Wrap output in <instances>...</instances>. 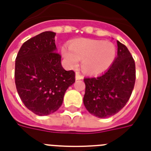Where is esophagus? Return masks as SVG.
Segmentation results:
<instances>
[{
  "label": "esophagus",
  "mask_w": 151,
  "mask_h": 151,
  "mask_svg": "<svg viewBox=\"0 0 151 151\" xmlns=\"http://www.w3.org/2000/svg\"><path fill=\"white\" fill-rule=\"evenodd\" d=\"M76 80H81V79H83V76L82 75H81L80 73L79 72H76Z\"/></svg>",
  "instance_id": "esophagus-1"
}]
</instances>
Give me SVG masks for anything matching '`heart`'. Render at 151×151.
I'll list each match as a JSON object with an SVG mask.
<instances>
[{"label":"heart","instance_id":"b5f03b06","mask_svg":"<svg viewBox=\"0 0 151 151\" xmlns=\"http://www.w3.org/2000/svg\"><path fill=\"white\" fill-rule=\"evenodd\" d=\"M62 54L68 66L76 67L81 59L83 71L88 74H98L110 68L116 57V48L109 41L92 39H79L70 47L64 46Z\"/></svg>","mask_w":151,"mask_h":151}]
</instances>
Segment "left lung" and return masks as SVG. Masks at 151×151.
<instances>
[{
    "mask_svg": "<svg viewBox=\"0 0 151 151\" xmlns=\"http://www.w3.org/2000/svg\"><path fill=\"white\" fill-rule=\"evenodd\" d=\"M117 56L105 73L84 79V105L100 118L119 112L131 96L136 81V65L131 53L117 41Z\"/></svg>",
    "mask_w": 151,
    "mask_h": 151,
    "instance_id": "1",
    "label": "left lung"
}]
</instances>
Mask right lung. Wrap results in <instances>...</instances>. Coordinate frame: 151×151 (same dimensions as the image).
<instances>
[{
    "instance_id": "right-lung-1",
    "label": "right lung",
    "mask_w": 151,
    "mask_h": 151,
    "mask_svg": "<svg viewBox=\"0 0 151 151\" xmlns=\"http://www.w3.org/2000/svg\"><path fill=\"white\" fill-rule=\"evenodd\" d=\"M55 33L45 31L23 43L15 59L18 94L29 110L39 116L61 106L66 89L75 82V73L62 66Z\"/></svg>"
}]
</instances>
